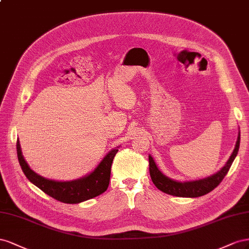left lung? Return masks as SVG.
Masks as SVG:
<instances>
[{
    "label": "left lung",
    "instance_id": "8db88e82",
    "mask_svg": "<svg viewBox=\"0 0 249 249\" xmlns=\"http://www.w3.org/2000/svg\"><path fill=\"white\" fill-rule=\"evenodd\" d=\"M240 147V130L238 134V139L236 142L235 149H233L232 153L231 154L230 159L227 160L225 165L219 170L218 172L214 173L211 176L205 177L202 179L197 180H190V181H178L169 178L162 173L159 167L156 166L155 161L152 156L149 154V172H150L151 179L155 187L166 194L173 195L177 197H200L205 194L210 193L211 191L214 190L218 184L222 181L224 176L229 172V170L232 164L233 160L239 151Z\"/></svg>",
    "mask_w": 249,
    "mask_h": 249
}]
</instances>
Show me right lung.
<instances>
[{
  "label": "right lung",
  "mask_w": 249,
  "mask_h": 249,
  "mask_svg": "<svg viewBox=\"0 0 249 249\" xmlns=\"http://www.w3.org/2000/svg\"><path fill=\"white\" fill-rule=\"evenodd\" d=\"M118 150L119 146L111 149L93 171L83 177L74 180L58 181L45 178L34 172L24 159L18 140L17 143L18 159L27 178L46 194L63 203H80L104 193L108 188L110 168Z\"/></svg>",
  "instance_id": "add662e5"
}]
</instances>
